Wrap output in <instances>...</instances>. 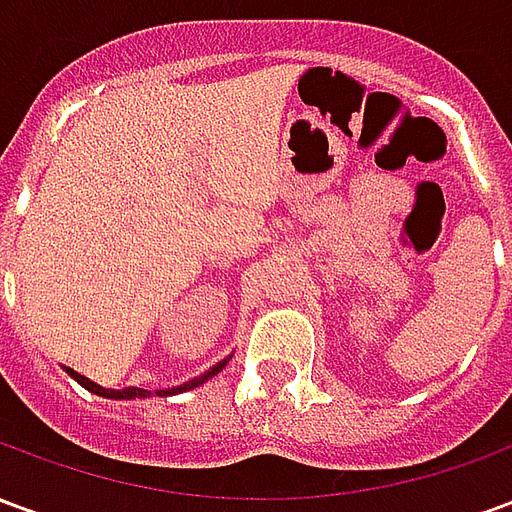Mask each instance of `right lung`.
Returning <instances> with one entry per match:
<instances>
[{"label":"right lung","instance_id":"obj_1","mask_svg":"<svg viewBox=\"0 0 512 512\" xmlns=\"http://www.w3.org/2000/svg\"><path fill=\"white\" fill-rule=\"evenodd\" d=\"M233 359V354L230 356H224L222 362H216L213 367H208L202 376L197 378H189L186 384H180V386H169V389H156V395L158 397H169V395H180V392H189V389H194V386H202L208 378H213L216 373H222V367L227 365ZM68 376L73 378V381H79V384L87 389V392H93V395L98 397H109V400H142V397H153V392H147V389H139V386H126V389H106V386L101 384H95V381H90L87 376H82V373H76V370H71V367H62Z\"/></svg>","mask_w":512,"mask_h":512}]
</instances>
